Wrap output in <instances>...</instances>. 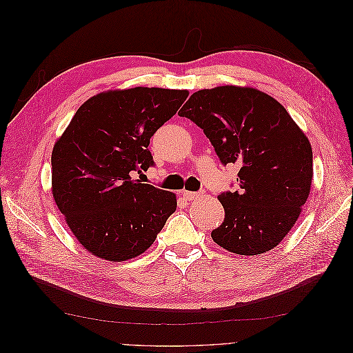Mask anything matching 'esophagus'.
I'll return each mask as SVG.
<instances>
[{"mask_svg":"<svg viewBox=\"0 0 353 353\" xmlns=\"http://www.w3.org/2000/svg\"><path fill=\"white\" fill-rule=\"evenodd\" d=\"M183 197L185 200H196L201 197V193H196V191H183Z\"/></svg>","mask_w":353,"mask_h":353,"instance_id":"1","label":"esophagus"}]
</instances>
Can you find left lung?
<instances>
[{"instance_id":"8db88e82","label":"left lung","mask_w":353,"mask_h":353,"mask_svg":"<svg viewBox=\"0 0 353 353\" xmlns=\"http://www.w3.org/2000/svg\"><path fill=\"white\" fill-rule=\"evenodd\" d=\"M178 114L201 128L222 165H240L239 190L219 194L225 218L212 231L213 241L245 256L274 249L311 191L306 135L279 101L254 88L200 90Z\"/></svg>"}]
</instances>
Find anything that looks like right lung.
I'll list each match as a JSON object with an SVG mask.
<instances>
[{
	"mask_svg": "<svg viewBox=\"0 0 353 353\" xmlns=\"http://www.w3.org/2000/svg\"><path fill=\"white\" fill-rule=\"evenodd\" d=\"M188 97L137 87L85 101L52 148V197L81 245L121 262L145 252L176 210L174 193L134 179L154 165L150 138Z\"/></svg>",
	"mask_w": 353,
	"mask_h": 353,
	"instance_id": "1",
	"label": "right lung"
}]
</instances>
